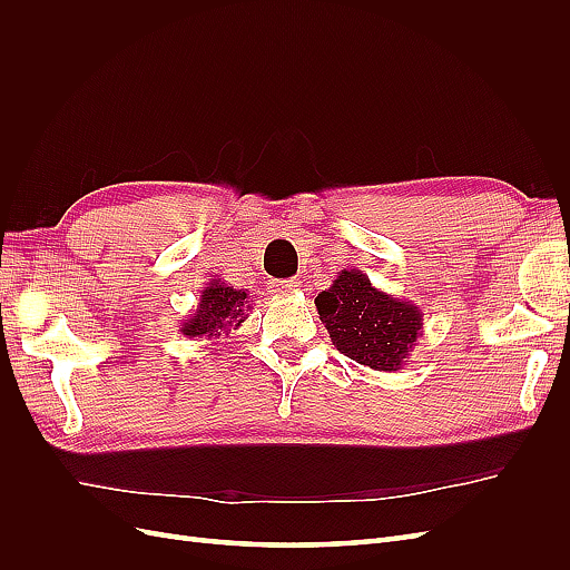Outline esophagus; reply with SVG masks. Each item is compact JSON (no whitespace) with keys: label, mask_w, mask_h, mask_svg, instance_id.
Returning a JSON list of instances; mask_svg holds the SVG:
<instances>
[{"label":"esophagus","mask_w":570,"mask_h":570,"mask_svg":"<svg viewBox=\"0 0 570 570\" xmlns=\"http://www.w3.org/2000/svg\"><path fill=\"white\" fill-rule=\"evenodd\" d=\"M299 287H302L299 278H289V281L275 283V289H278V292H295V289H299Z\"/></svg>","instance_id":"esophagus-1"}]
</instances>
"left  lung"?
Here are the masks:
<instances>
[{
  "label": "left lung",
  "instance_id": "left-lung-1",
  "mask_svg": "<svg viewBox=\"0 0 570 570\" xmlns=\"http://www.w3.org/2000/svg\"><path fill=\"white\" fill-rule=\"evenodd\" d=\"M335 347L373 371H400L423 335V312L377 289L364 271L344 268L316 297Z\"/></svg>",
  "mask_w": 570,
  "mask_h": 570
}]
</instances>
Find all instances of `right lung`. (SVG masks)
Wrapping results in <instances>:
<instances>
[{
    "label": "right lung",
    "instance_id": "right-lung-1",
    "mask_svg": "<svg viewBox=\"0 0 570 570\" xmlns=\"http://www.w3.org/2000/svg\"><path fill=\"white\" fill-rule=\"evenodd\" d=\"M249 297L245 289H237L220 278H212L202 289L197 308L189 314L183 325L180 333L189 340H214L220 337V333L237 331L239 325L249 318Z\"/></svg>",
    "mask_w": 570,
    "mask_h": 570
}]
</instances>
